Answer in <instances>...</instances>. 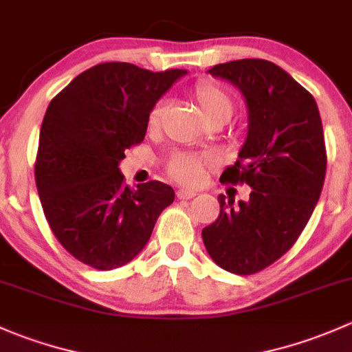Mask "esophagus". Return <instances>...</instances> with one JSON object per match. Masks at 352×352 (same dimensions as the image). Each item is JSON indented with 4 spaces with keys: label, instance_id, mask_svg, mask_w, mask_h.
<instances>
[{
    "label": "esophagus",
    "instance_id": "obj_1",
    "mask_svg": "<svg viewBox=\"0 0 352 352\" xmlns=\"http://www.w3.org/2000/svg\"><path fill=\"white\" fill-rule=\"evenodd\" d=\"M176 197L179 198V200H190V198L197 197V191L186 190V188H179V190L176 191Z\"/></svg>",
    "mask_w": 352,
    "mask_h": 352
}]
</instances>
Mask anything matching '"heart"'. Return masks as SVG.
<instances>
[{
  "label": "heart",
  "mask_w": 352,
  "mask_h": 352,
  "mask_svg": "<svg viewBox=\"0 0 352 352\" xmlns=\"http://www.w3.org/2000/svg\"><path fill=\"white\" fill-rule=\"evenodd\" d=\"M195 101L200 108L201 115L208 123L223 122L226 123L234 113V101L226 89L220 88L213 81H200L191 89ZM166 104L162 101L155 103L147 117V129L151 132L161 126L162 115H164ZM213 166V159L210 155H195L181 154L173 155L168 164V173L173 179L183 184H198L205 175V168Z\"/></svg>",
  "instance_id": "obj_1"
}]
</instances>
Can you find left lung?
<instances>
[{
	"instance_id": "1",
	"label": "left lung",
	"mask_w": 352,
	"mask_h": 352,
	"mask_svg": "<svg viewBox=\"0 0 352 352\" xmlns=\"http://www.w3.org/2000/svg\"><path fill=\"white\" fill-rule=\"evenodd\" d=\"M245 98L249 130L220 181L252 188L248 201L220 195V215L201 230L210 257L234 274H254L292 248L320 198L327 169L324 130L314 96L264 59L208 69Z\"/></svg>"
}]
</instances>
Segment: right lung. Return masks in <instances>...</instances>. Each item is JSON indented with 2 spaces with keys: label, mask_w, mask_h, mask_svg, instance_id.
Instances as JSON below:
<instances>
[{
  "label": "right lung",
  "mask_w": 352,
  "mask_h": 352,
  "mask_svg": "<svg viewBox=\"0 0 352 352\" xmlns=\"http://www.w3.org/2000/svg\"><path fill=\"white\" fill-rule=\"evenodd\" d=\"M184 74L104 63L76 76L50 101L35 183L50 230L81 263L100 271L130 263L175 201V190L161 181L130 190L118 164L146 137L152 107Z\"/></svg>",
  "instance_id": "1"
}]
</instances>
